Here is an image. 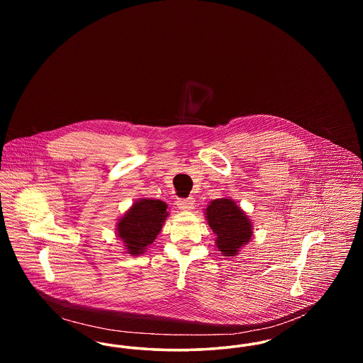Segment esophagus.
<instances>
[{
	"mask_svg": "<svg viewBox=\"0 0 363 363\" xmlns=\"http://www.w3.org/2000/svg\"><path fill=\"white\" fill-rule=\"evenodd\" d=\"M177 206L182 211H191L194 208V199L188 197V199H178Z\"/></svg>",
	"mask_w": 363,
	"mask_h": 363,
	"instance_id": "obj_1",
	"label": "esophagus"
}]
</instances>
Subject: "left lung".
<instances>
[{
  "mask_svg": "<svg viewBox=\"0 0 363 363\" xmlns=\"http://www.w3.org/2000/svg\"><path fill=\"white\" fill-rule=\"evenodd\" d=\"M206 215L208 225L216 234L215 243L225 257H234L238 255L242 246L252 240V222L234 200H212L208 204Z\"/></svg>",
  "mask_w": 363,
  "mask_h": 363,
  "instance_id": "left-lung-1",
  "label": "left lung"
}]
</instances>
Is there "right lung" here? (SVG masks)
<instances>
[{"label":"right lung","instance_id":"add662e5","mask_svg":"<svg viewBox=\"0 0 363 363\" xmlns=\"http://www.w3.org/2000/svg\"><path fill=\"white\" fill-rule=\"evenodd\" d=\"M169 216L167 204L160 200L138 199L117 223V235L128 255L138 256L155 241Z\"/></svg>","mask_w":363,"mask_h":363}]
</instances>
